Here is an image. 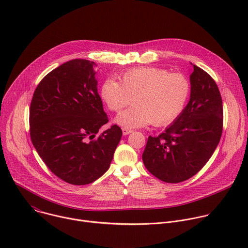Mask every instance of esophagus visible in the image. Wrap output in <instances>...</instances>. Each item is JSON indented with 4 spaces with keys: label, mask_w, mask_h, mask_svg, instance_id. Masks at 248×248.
<instances>
[{
    "label": "esophagus",
    "mask_w": 248,
    "mask_h": 248,
    "mask_svg": "<svg viewBox=\"0 0 248 248\" xmlns=\"http://www.w3.org/2000/svg\"><path fill=\"white\" fill-rule=\"evenodd\" d=\"M122 130H123V134H124V135H127V134H129V133L132 132V130L127 129V128H124V127H123Z\"/></svg>",
    "instance_id": "1"
}]
</instances>
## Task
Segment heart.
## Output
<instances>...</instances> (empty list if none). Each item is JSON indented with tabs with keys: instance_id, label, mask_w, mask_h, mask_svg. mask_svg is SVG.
<instances>
[{
	"instance_id": "1",
	"label": "heart",
	"mask_w": 248,
	"mask_h": 248,
	"mask_svg": "<svg viewBox=\"0 0 248 248\" xmlns=\"http://www.w3.org/2000/svg\"><path fill=\"white\" fill-rule=\"evenodd\" d=\"M119 81L105 79L99 89L112 112H120L133 97V107L122 112L115 122L125 128L170 124L183 113L190 94V82L182 74L158 67H134L119 76Z\"/></svg>"
}]
</instances>
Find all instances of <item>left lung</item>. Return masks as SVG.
Listing matches in <instances>:
<instances>
[{
	"label": "left lung",
	"mask_w": 248,
	"mask_h": 248,
	"mask_svg": "<svg viewBox=\"0 0 248 248\" xmlns=\"http://www.w3.org/2000/svg\"><path fill=\"white\" fill-rule=\"evenodd\" d=\"M192 65L186 107L163 133L148 137L142 154L146 169L165 183H182L196 174L213 155L223 131L219 88L205 70Z\"/></svg>",
	"instance_id": "1"
}]
</instances>
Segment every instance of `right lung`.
<instances>
[{
    "instance_id": "right-lung-1",
    "label": "right lung",
    "mask_w": 248,
    "mask_h": 248,
    "mask_svg": "<svg viewBox=\"0 0 248 248\" xmlns=\"http://www.w3.org/2000/svg\"><path fill=\"white\" fill-rule=\"evenodd\" d=\"M94 62L76 59L53 69L35 89L30 137L46 166L67 184L84 186L110 168L123 132L109 122L98 94Z\"/></svg>"
}]
</instances>
